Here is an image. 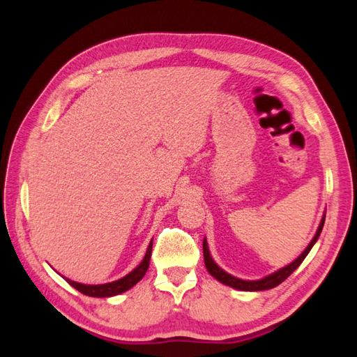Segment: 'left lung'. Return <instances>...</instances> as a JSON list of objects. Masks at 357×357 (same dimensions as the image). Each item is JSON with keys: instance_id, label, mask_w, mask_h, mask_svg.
<instances>
[{"instance_id": "1", "label": "left lung", "mask_w": 357, "mask_h": 357, "mask_svg": "<svg viewBox=\"0 0 357 357\" xmlns=\"http://www.w3.org/2000/svg\"><path fill=\"white\" fill-rule=\"evenodd\" d=\"M323 225H325V214H323L321 218V222L319 225V229L314 235V238L311 240V243L307 245V248L304 252H302L299 255L298 259H295L294 262L289 264L287 266L278 269V271L269 274L261 280H252V282H248V280H241V278H236L231 274H228L226 271H223V269L215 264L213 261V257L208 252V244H207V240L204 238V244H202V250H204V262H205V268H207V271L215 278L219 280L220 283L226 284V286H231L234 289H238V290H248V291H257V290H268V289H273L275 286H278L280 283H283L284 280L295 271V269L302 264V261L307 257V255L310 253V250L312 248V245L316 244V241L319 240L320 236V232L323 229Z\"/></svg>"}]
</instances>
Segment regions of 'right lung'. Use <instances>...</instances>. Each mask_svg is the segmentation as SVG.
<instances>
[{
  "instance_id": "1",
  "label": "right lung",
  "mask_w": 357,
  "mask_h": 357,
  "mask_svg": "<svg viewBox=\"0 0 357 357\" xmlns=\"http://www.w3.org/2000/svg\"><path fill=\"white\" fill-rule=\"evenodd\" d=\"M152 243H153V240L150 241L142 264H139L134 269V271H131L121 280H116V282L105 283V284H82V283H77V282H73V280H70V278H66V277H63V278L67 280L68 284H71L74 289H77L80 294L88 295V296L109 298V296L123 294V291H126V290L131 289L132 286H135L139 282V280L144 277V274L147 273L149 264H150V256H152Z\"/></svg>"
}]
</instances>
